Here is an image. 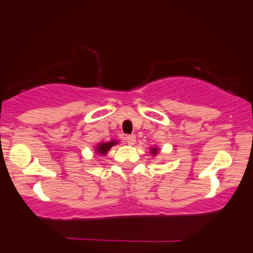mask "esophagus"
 Returning <instances> with one entry per match:
<instances>
[{
    "mask_svg": "<svg viewBox=\"0 0 253 253\" xmlns=\"http://www.w3.org/2000/svg\"><path fill=\"white\" fill-rule=\"evenodd\" d=\"M126 141H127V144H128V145H133L135 143V135L134 134L127 135L126 136Z\"/></svg>",
    "mask_w": 253,
    "mask_h": 253,
    "instance_id": "esophagus-1",
    "label": "esophagus"
}]
</instances>
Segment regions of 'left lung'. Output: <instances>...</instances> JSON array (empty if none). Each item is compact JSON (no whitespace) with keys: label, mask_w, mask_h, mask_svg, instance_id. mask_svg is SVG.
<instances>
[{"label":"left lung","mask_w":253,"mask_h":253,"mask_svg":"<svg viewBox=\"0 0 253 253\" xmlns=\"http://www.w3.org/2000/svg\"><path fill=\"white\" fill-rule=\"evenodd\" d=\"M151 152H152V155H156V153H157V149H152V151H151Z\"/></svg>","instance_id":"1"}]
</instances>
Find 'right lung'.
Here are the masks:
<instances>
[{"label": "right lung", "mask_w": 253, "mask_h": 253, "mask_svg": "<svg viewBox=\"0 0 253 253\" xmlns=\"http://www.w3.org/2000/svg\"><path fill=\"white\" fill-rule=\"evenodd\" d=\"M115 144H117V141H115V140L109 141V143H102L96 147V151L98 152V155H106V153L108 152V150L110 149V147H112L113 145H115Z\"/></svg>", "instance_id": "add662e5"}]
</instances>
